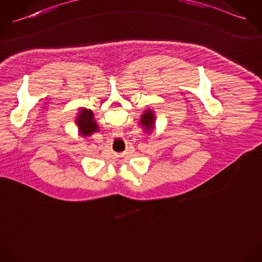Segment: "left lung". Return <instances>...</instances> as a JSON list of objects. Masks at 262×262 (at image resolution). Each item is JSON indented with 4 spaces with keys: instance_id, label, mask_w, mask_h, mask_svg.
<instances>
[{
    "instance_id": "1",
    "label": "left lung",
    "mask_w": 262,
    "mask_h": 262,
    "mask_svg": "<svg viewBox=\"0 0 262 262\" xmlns=\"http://www.w3.org/2000/svg\"><path fill=\"white\" fill-rule=\"evenodd\" d=\"M140 122H141L140 124H142V126H143L144 128H147V129L151 128V126H152V124H154V120H152V118H151V114H150L149 111H146V113H144V114L141 116V121H140ZM147 129H146V132H147Z\"/></svg>"
}]
</instances>
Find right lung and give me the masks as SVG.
Returning a JSON list of instances; mask_svg holds the SVG:
<instances>
[{"label":"right lung","mask_w":262,"mask_h":262,"mask_svg":"<svg viewBox=\"0 0 262 262\" xmlns=\"http://www.w3.org/2000/svg\"><path fill=\"white\" fill-rule=\"evenodd\" d=\"M79 125V133L81 136H91L93 133L98 132L99 126L94 121V115L91 111H82L76 121Z\"/></svg>","instance_id":"1"}]
</instances>
